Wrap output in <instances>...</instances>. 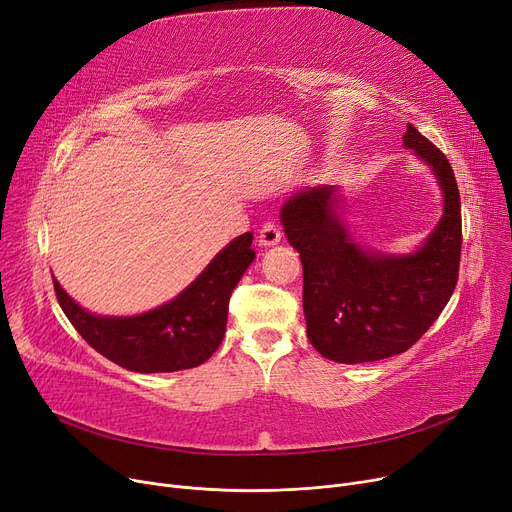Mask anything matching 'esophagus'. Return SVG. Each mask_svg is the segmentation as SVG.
I'll list each match as a JSON object with an SVG mask.
<instances>
[{
	"label": "esophagus",
	"mask_w": 512,
	"mask_h": 512,
	"mask_svg": "<svg viewBox=\"0 0 512 512\" xmlns=\"http://www.w3.org/2000/svg\"><path fill=\"white\" fill-rule=\"evenodd\" d=\"M259 245L261 247H274L280 242L282 234H280V228L276 224H265L261 230H259Z\"/></svg>",
	"instance_id": "obj_1"
}]
</instances>
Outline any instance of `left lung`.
Masks as SVG:
<instances>
[{
  "label": "left lung",
  "instance_id": "obj_1",
  "mask_svg": "<svg viewBox=\"0 0 512 512\" xmlns=\"http://www.w3.org/2000/svg\"><path fill=\"white\" fill-rule=\"evenodd\" d=\"M402 143L434 172L442 218L413 253L363 247L342 218L340 188L292 193L280 209L303 263V311L315 351L336 363H369L409 351L450 301L461 261V197L446 155L407 124Z\"/></svg>",
  "mask_w": 512,
  "mask_h": 512
}]
</instances>
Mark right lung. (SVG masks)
<instances>
[{
    "label": "right lung",
    "mask_w": 512,
    "mask_h": 512,
    "mask_svg": "<svg viewBox=\"0 0 512 512\" xmlns=\"http://www.w3.org/2000/svg\"><path fill=\"white\" fill-rule=\"evenodd\" d=\"M253 234L234 238L178 297L147 313L116 317L80 307L53 278L62 311L97 353L139 373H170L205 363L224 340L228 301L255 259Z\"/></svg>",
    "instance_id": "add662e5"
}]
</instances>
